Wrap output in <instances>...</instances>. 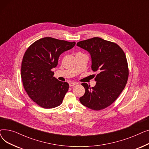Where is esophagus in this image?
<instances>
[{
	"instance_id": "34e87169",
	"label": "esophagus",
	"mask_w": 149,
	"mask_h": 149,
	"mask_svg": "<svg viewBox=\"0 0 149 149\" xmlns=\"http://www.w3.org/2000/svg\"><path fill=\"white\" fill-rule=\"evenodd\" d=\"M77 84H78V83H76V82H71V83H69V86H70V87H72V86H74L77 85Z\"/></svg>"
}]
</instances>
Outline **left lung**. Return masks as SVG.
Listing matches in <instances>:
<instances>
[{
  "label": "left lung",
  "instance_id": "left-lung-1",
  "mask_svg": "<svg viewBox=\"0 0 149 149\" xmlns=\"http://www.w3.org/2000/svg\"><path fill=\"white\" fill-rule=\"evenodd\" d=\"M89 52L92 70L98 71L94 87L86 83L80 103L94 111H100L112 104L124 89L129 77L127 61L123 50L115 43L93 37L77 43Z\"/></svg>",
  "mask_w": 149,
  "mask_h": 149
}]
</instances>
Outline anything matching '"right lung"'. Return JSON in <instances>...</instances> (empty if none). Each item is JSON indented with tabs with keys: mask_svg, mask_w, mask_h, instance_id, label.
Masks as SVG:
<instances>
[{
	"mask_svg": "<svg viewBox=\"0 0 149 149\" xmlns=\"http://www.w3.org/2000/svg\"><path fill=\"white\" fill-rule=\"evenodd\" d=\"M75 45V42L44 37L26 51L21 68L23 85L30 98L39 106L51 109L61 104L69 86L53 77L51 69L57 66L60 55Z\"/></svg>",
	"mask_w": 149,
	"mask_h": 149,
	"instance_id": "add662e5",
	"label": "right lung"
}]
</instances>
